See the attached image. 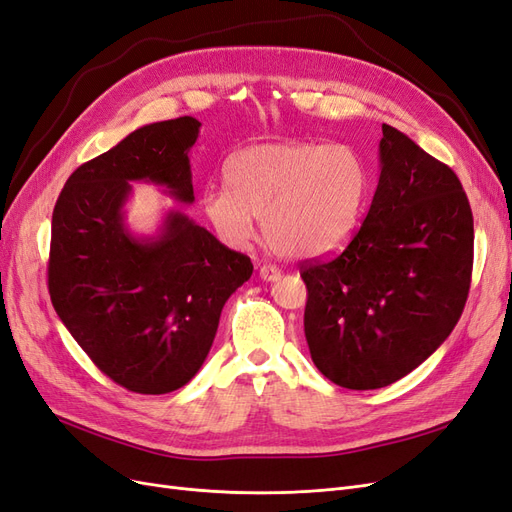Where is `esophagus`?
Returning a JSON list of instances; mask_svg holds the SVG:
<instances>
[{
	"label": "esophagus",
	"mask_w": 512,
	"mask_h": 512,
	"mask_svg": "<svg viewBox=\"0 0 512 512\" xmlns=\"http://www.w3.org/2000/svg\"><path fill=\"white\" fill-rule=\"evenodd\" d=\"M260 277L265 282H275V280H280V277H282V271L277 269L275 265H262L260 267Z\"/></svg>",
	"instance_id": "obj_1"
}]
</instances>
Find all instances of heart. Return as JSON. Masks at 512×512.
Here are the masks:
<instances>
[{
  "label": "heart",
  "mask_w": 512,
  "mask_h": 512,
  "mask_svg": "<svg viewBox=\"0 0 512 512\" xmlns=\"http://www.w3.org/2000/svg\"><path fill=\"white\" fill-rule=\"evenodd\" d=\"M226 188L203 194V213L230 247L256 237L260 218L277 254L314 258L337 250L359 224L369 192L361 153L333 143H262L232 153Z\"/></svg>",
  "instance_id": "heart-1"
}]
</instances>
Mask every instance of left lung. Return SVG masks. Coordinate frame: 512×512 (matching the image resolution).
<instances>
[{"label":"left lung","instance_id":"1","mask_svg":"<svg viewBox=\"0 0 512 512\" xmlns=\"http://www.w3.org/2000/svg\"><path fill=\"white\" fill-rule=\"evenodd\" d=\"M474 220L451 168L382 123L380 179L344 252L303 262L314 365L352 391L408 376L451 335L468 299Z\"/></svg>","mask_w":512,"mask_h":512}]
</instances>
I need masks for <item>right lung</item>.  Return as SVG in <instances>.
<instances>
[{"label":"right lung","instance_id":"right-lung-1","mask_svg":"<svg viewBox=\"0 0 512 512\" xmlns=\"http://www.w3.org/2000/svg\"><path fill=\"white\" fill-rule=\"evenodd\" d=\"M194 117L149 123L70 175L53 209L49 292L57 316L123 389L162 395L188 384L211 350L222 307L250 280L232 252L179 209L153 237L126 226L130 181L194 203Z\"/></svg>","mask_w":512,"mask_h":512}]
</instances>
